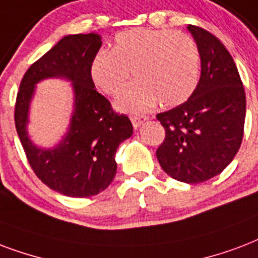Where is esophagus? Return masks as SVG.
<instances>
[{
    "label": "esophagus",
    "mask_w": 258,
    "mask_h": 258,
    "mask_svg": "<svg viewBox=\"0 0 258 258\" xmlns=\"http://www.w3.org/2000/svg\"><path fill=\"white\" fill-rule=\"evenodd\" d=\"M131 119V121H133V125H134V128H138L139 125L142 124L143 121H146V116H131L130 117Z\"/></svg>",
    "instance_id": "34e87169"
}]
</instances>
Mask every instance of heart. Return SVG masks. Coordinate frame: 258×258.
Segmentation results:
<instances>
[{"instance_id":"1","label":"heart","mask_w":258,"mask_h":258,"mask_svg":"<svg viewBox=\"0 0 258 258\" xmlns=\"http://www.w3.org/2000/svg\"><path fill=\"white\" fill-rule=\"evenodd\" d=\"M116 100L123 112L142 113L155 104L177 107L194 94L200 78V51L188 33L169 29L137 28L116 35L111 51L97 52L90 77L107 96L120 92Z\"/></svg>"}]
</instances>
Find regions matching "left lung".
I'll list each match as a JSON object with an SVG mask.
<instances>
[{"label": "left lung", "instance_id": "left-lung-1", "mask_svg": "<svg viewBox=\"0 0 258 258\" xmlns=\"http://www.w3.org/2000/svg\"><path fill=\"white\" fill-rule=\"evenodd\" d=\"M188 29L199 47L202 74L188 101L157 115L165 139L155 154L174 180L198 184L223 172L237 154L246 97L238 69L221 40L198 25Z\"/></svg>", "mask_w": 258, "mask_h": 258}]
</instances>
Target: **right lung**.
<instances>
[{
  "mask_svg": "<svg viewBox=\"0 0 258 258\" xmlns=\"http://www.w3.org/2000/svg\"><path fill=\"white\" fill-rule=\"evenodd\" d=\"M100 47L97 33L64 36L29 66L16 97L15 124L29 166L47 186L70 198L94 196L111 184L116 174V150L133 134L128 117L113 111L92 81L90 64ZM48 76L73 81L76 111L61 145L43 151L30 143L25 124L34 84Z\"/></svg>",
  "mask_w": 258,
  "mask_h": 258,
  "instance_id": "right-lung-1",
  "label": "right lung"
}]
</instances>
